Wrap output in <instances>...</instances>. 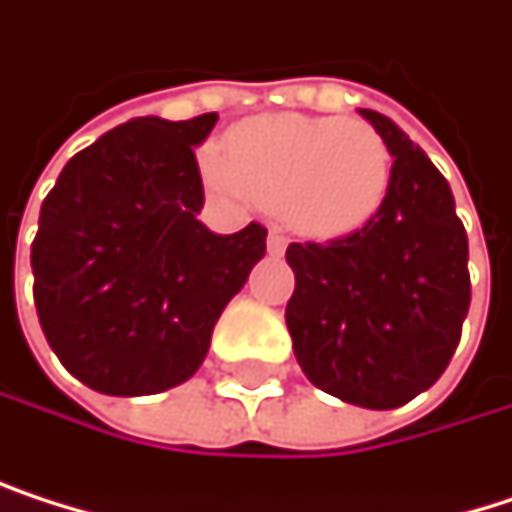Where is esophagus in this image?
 Segmentation results:
<instances>
[{
	"mask_svg": "<svg viewBox=\"0 0 512 512\" xmlns=\"http://www.w3.org/2000/svg\"><path fill=\"white\" fill-rule=\"evenodd\" d=\"M286 244H289V238L283 235V229L274 226V229L268 232V253H271V256H283V253H286Z\"/></svg>",
	"mask_w": 512,
	"mask_h": 512,
	"instance_id": "obj_1",
	"label": "esophagus"
}]
</instances>
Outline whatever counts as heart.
I'll return each instance as SVG.
<instances>
[{
  "label": "heart",
  "mask_w": 512,
  "mask_h": 512,
  "mask_svg": "<svg viewBox=\"0 0 512 512\" xmlns=\"http://www.w3.org/2000/svg\"><path fill=\"white\" fill-rule=\"evenodd\" d=\"M220 189L277 205L316 238L365 226L386 202L392 153L383 135L344 117L268 114L241 123L208 159Z\"/></svg>",
  "instance_id": "1"
}]
</instances>
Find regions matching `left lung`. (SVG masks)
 <instances>
[{"instance_id":"1","label":"left lung","mask_w":512,"mask_h":512,"mask_svg":"<svg viewBox=\"0 0 512 512\" xmlns=\"http://www.w3.org/2000/svg\"><path fill=\"white\" fill-rule=\"evenodd\" d=\"M392 162L380 211L329 244H289L292 350L307 380L347 404L392 410L437 383L471 307L468 235L453 189L383 114L359 111Z\"/></svg>"}]
</instances>
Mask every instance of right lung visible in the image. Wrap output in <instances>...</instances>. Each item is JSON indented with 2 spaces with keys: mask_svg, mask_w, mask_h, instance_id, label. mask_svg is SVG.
<instances>
[{
  "mask_svg": "<svg viewBox=\"0 0 512 512\" xmlns=\"http://www.w3.org/2000/svg\"><path fill=\"white\" fill-rule=\"evenodd\" d=\"M217 114L135 117L75 153L41 202L32 241L41 332L84 386L156 395L208 356L229 298L265 256L268 229L214 235L196 147Z\"/></svg>",
  "mask_w": 512,
  "mask_h": 512,
  "instance_id": "obj_1",
  "label": "right lung"
}]
</instances>
